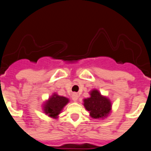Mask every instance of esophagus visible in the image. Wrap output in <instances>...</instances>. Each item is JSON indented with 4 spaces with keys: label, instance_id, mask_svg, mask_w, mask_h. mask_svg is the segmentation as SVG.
Here are the masks:
<instances>
[{
    "label": "esophagus",
    "instance_id": "34e87169",
    "mask_svg": "<svg viewBox=\"0 0 151 151\" xmlns=\"http://www.w3.org/2000/svg\"><path fill=\"white\" fill-rule=\"evenodd\" d=\"M78 95H77V93H73L72 96H71V98H72L73 101H77V99H78Z\"/></svg>",
    "mask_w": 151,
    "mask_h": 151
}]
</instances>
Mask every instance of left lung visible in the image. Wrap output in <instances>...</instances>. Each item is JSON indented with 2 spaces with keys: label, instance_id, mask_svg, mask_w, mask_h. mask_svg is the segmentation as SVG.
<instances>
[{
  "label": "left lung",
  "instance_id": "left-lung-1",
  "mask_svg": "<svg viewBox=\"0 0 151 151\" xmlns=\"http://www.w3.org/2000/svg\"><path fill=\"white\" fill-rule=\"evenodd\" d=\"M91 96L83 100L85 108L90 112V116L94 119L106 118L110 112L112 104L110 100L101 95L98 90L90 92Z\"/></svg>",
  "mask_w": 151,
  "mask_h": 151
}]
</instances>
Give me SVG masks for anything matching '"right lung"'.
<instances>
[{"label":"right lung","instance_id":"1","mask_svg":"<svg viewBox=\"0 0 151 151\" xmlns=\"http://www.w3.org/2000/svg\"><path fill=\"white\" fill-rule=\"evenodd\" d=\"M69 100L66 97L53 93L43 105V110L46 115L53 118H57L62 109L68 104Z\"/></svg>","mask_w":151,"mask_h":151}]
</instances>
